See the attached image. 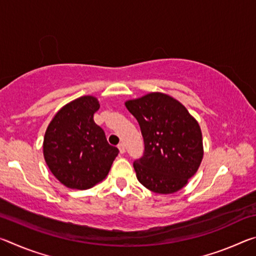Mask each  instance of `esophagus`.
<instances>
[{
	"mask_svg": "<svg viewBox=\"0 0 256 256\" xmlns=\"http://www.w3.org/2000/svg\"><path fill=\"white\" fill-rule=\"evenodd\" d=\"M118 146L120 154H124L125 152V144H123V142H120V144Z\"/></svg>",
	"mask_w": 256,
	"mask_h": 256,
	"instance_id": "esophagus-1",
	"label": "esophagus"
}]
</instances>
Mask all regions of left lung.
I'll return each mask as SVG.
<instances>
[{
  "instance_id": "8db88e82",
  "label": "left lung",
  "mask_w": 256,
  "mask_h": 256,
  "mask_svg": "<svg viewBox=\"0 0 256 256\" xmlns=\"http://www.w3.org/2000/svg\"><path fill=\"white\" fill-rule=\"evenodd\" d=\"M125 106L136 118L144 142V156L133 162L138 182L159 194L183 188L203 158L196 118L178 100L162 92L128 100Z\"/></svg>"
}]
</instances>
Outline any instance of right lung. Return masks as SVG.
<instances>
[{"label": "right lung", "instance_id": "add662e5", "mask_svg": "<svg viewBox=\"0 0 256 256\" xmlns=\"http://www.w3.org/2000/svg\"><path fill=\"white\" fill-rule=\"evenodd\" d=\"M97 98L84 96L60 108L46 130L44 158L56 178L68 188L86 190L105 180L118 149L94 123Z\"/></svg>", "mask_w": 256, "mask_h": 256}]
</instances>
